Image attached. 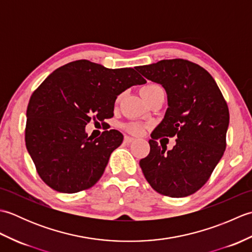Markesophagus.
Returning <instances> with one entry per match:
<instances>
[{
    "instance_id": "1",
    "label": "esophagus",
    "mask_w": 252,
    "mask_h": 252,
    "mask_svg": "<svg viewBox=\"0 0 252 252\" xmlns=\"http://www.w3.org/2000/svg\"><path fill=\"white\" fill-rule=\"evenodd\" d=\"M135 140V138L134 137H132V136H125V142L126 143H127V144H129V143H132L133 141H134Z\"/></svg>"
}]
</instances>
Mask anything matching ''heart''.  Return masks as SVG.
Masks as SVG:
<instances>
[{"mask_svg":"<svg viewBox=\"0 0 252 252\" xmlns=\"http://www.w3.org/2000/svg\"><path fill=\"white\" fill-rule=\"evenodd\" d=\"M160 90H162V89L157 84H147V85H145V87L141 89V94L143 97H145V96L151 95ZM129 130L134 132V133H141L143 131V126L140 125H131V126H129Z\"/></svg>","mask_w":252,"mask_h":252,"instance_id":"heart-1","label":"heart"}]
</instances>
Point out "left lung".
I'll use <instances>...</instances> for the list:
<instances>
[{"instance_id": "obj_1", "label": "left lung", "mask_w": 252, "mask_h": 252, "mask_svg": "<svg viewBox=\"0 0 252 252\" xmlns=\"http://www.w3.org/2000/svg\"><path fill=\"white\" fill-rule=\"evenodd\" d=\"M137 71L161 84L168 97L164 118L149 140L151 152L140 161L144 176L159 194L189 196L206 184L225 151L226 101L211 74L195 63L163 60ZM161 136L177 137L171 151L158 145Z\"/></svg>"}]
</instances>
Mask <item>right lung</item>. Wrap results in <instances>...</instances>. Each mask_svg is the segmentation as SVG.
<instances>
[{"instance_id": "1", "label": "right lung", "mask_w": 252, "mask_h": 252, "mask_svg": "<svg viewBox=\"0 0 252 252\" xmlns=\"http://www.w3.org/2000/svg\"><path fill=\"white\" fill-rule=\"evenodd\" d=\"M145 83L133 68L109 69L87 60L57 68L42 82L27 108L25 141L46 185L73 194L100 179L123 135L109 130L92 138L85 126L111 118L117 96Z\"/></svg>"}]
</instances>
